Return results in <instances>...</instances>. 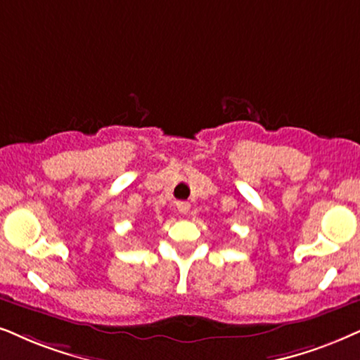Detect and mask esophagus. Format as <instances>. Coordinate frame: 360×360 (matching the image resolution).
<instances>
[{"instance_id": "esophagus-1", "label": "esophagus", "mask_w": 360, "mask_h": 360, "mask_svg": "<svg viewBox=\"0 0 360 360\" xmlns=\"http://www.w3.org/2000/svg\"><path fill=\"white\" fill-rule=\"evenodd\" d=\"M176 206H177V211H179L181 214H188V212H189V209H191V204H189V202H186V201H179V202H176Z\"/></svg>"}]
</instances>
